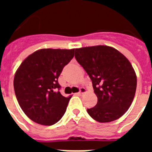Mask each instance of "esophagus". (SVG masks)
I'll list each match as a JSON object with an SVG mask.
<instances>
[{"mask_svg": "<svg viewBox=\"0 0 152 152\" xmlns=\"http://www.w3.org/2000/svg\"><path fill=\"white\" fill-rule=\"evenodd\" d=\"M85 92H86V89H85V88H80V91H79L78 93H77L76 94L78 95V96H80V95H82L83 94H84V93H85Z\"/></svg>", "mask_w": 152, "mask_h": 152, "instance_id": "34e87169", "label": "esophagus"}]
</instances>
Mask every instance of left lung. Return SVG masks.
<instances>
[{"label":"left lung","mask_w":152,"mask_h":152,"mask_svg":"<svg viewBox=\"0 0 152 152\" xmlns=\"http://www.w3.org/2000/svg\"><path fill=\"white\" fill-rule=\"evenodd\" d=\"M75 58L92 80L97 96L88 114L100 123L118 119L128 110L135 96L137 77L121 52L107 45L75 49Z\"/></svg>","instance_id":"1"}]
</instances>
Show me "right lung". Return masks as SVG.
<instances>
[{
	"instance_id": "obj_1",
	"label": "right lung",
	"mask_w": 152,
	"mask_h": 152,
	"mask_svg": "<svg viewBox=\"0 0 152 152\" xmlns=\"http://www.w3.org/2000/svg\"><path fill=\"white\" fill-rule=\"evenodd\" d=\"M74 54V49H39L25 58L17 70L13 88L17 101L35 123L52 126L66 111L72 96L61 94L58 78Z\"/></svg>"
}]
</instances>
